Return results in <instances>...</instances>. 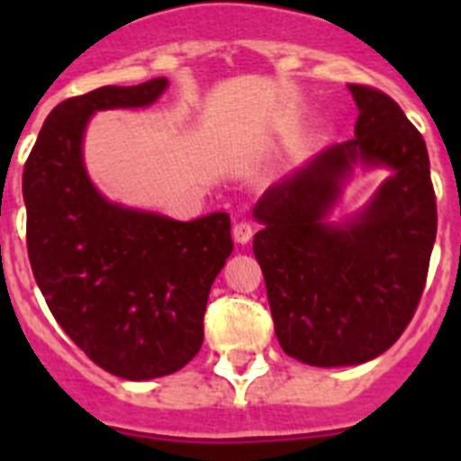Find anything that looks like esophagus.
Listing matches in <instances>:
<instances>
[{"mask_svg":"<svg viewBox=\"0 0 461 461\" xmlns=\"http://www.w3.org/2000/svg\"><path fill=\"white\" fill-rule=\"evenodd\" d=\"M233 238L238 244H247L251 238H254V226H251L247 219H242V221H238L233 226Z\"/></svg>","mask_w":461,"mask_h":461,"instance_id":"34e87169","label":"esophagus"}]
</instances>
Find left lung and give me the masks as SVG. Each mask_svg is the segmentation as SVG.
Instances as JSON below:
<instances>
[{"label":"left lung","mask_w":461,"mask_h":461,"mask_svg":"<svg viewBox=\"0 0 461 461\" xmlns=\"http://www.w3.org/2000/svg\"><path fill=\"white\" fill-rule=\"evenodd\" d=\"M356 138L270 186L254 207V256L284 353L313 367L362 365L413 319L437 240V198L420 131L388 94L348 85ZM356 165L388 181L346 222H328Z\"/></svg>","instance_id":"obj_1"}]
</instances>
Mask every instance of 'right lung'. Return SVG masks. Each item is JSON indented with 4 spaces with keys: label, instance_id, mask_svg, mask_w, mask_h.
Here are the masks:
<instances>
[{
    "label": "right lung",
    "instance_id": "add662e5",
    "mask_svg": "<svg viewBox=\"0 0 461 461\" xmlns=\"http://www.w3.org/2000/svg\"><path fill=\"white\" fill-rule=\"evenodd\" d=\"M166 87L154 78L62 101L23 173L27 251L52 316L89 360L129 381L194 360L212 281L233 251L226 212L175 221L110 203L89 180L83 136L94 113L145 108Z\"/></svg>",
    "mask_w": 461,
    "mask_h": 461
}]
</instances>
